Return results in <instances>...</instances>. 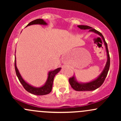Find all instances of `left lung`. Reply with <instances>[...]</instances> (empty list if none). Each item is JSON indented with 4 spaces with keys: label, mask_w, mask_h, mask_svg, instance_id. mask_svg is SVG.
<instances>
[{
    "label": "left lung",
    "mask_w": 121,
    "mask_h": 121,
    "mask_svg": "<svg viewBox=\"0 0 121 121\" xmlns=\"http://www.w3.org/2000/svg\"><path fill=\"white\" fill-rule=\"evenodd\" d=\"M78 28H80L81 30H89V31L93 32L95 33V34L99 35L102 37V39L104 40V44L105 45V47H106V52H107V56H108V61H107L106 66H105V68H104L103 72L100 74V76L98 77L97 79H95L94 81H92L90 82L85 83V84H81V83H79L75 80L74 77H70L69 78V82L70 84V86L73 89L76 91H94L96 89L98 88L102 85V84L104 83V81H105V78H106L107 74H108V71L109 70L110 68V56L109 53V51H108V45L107 43L105 41V39L101 32H99L98 30H95V29H93L92 27H89L87 26H77Z\"/></svg>",
    "instance_id": "left-lung-1"
}]
</instances>
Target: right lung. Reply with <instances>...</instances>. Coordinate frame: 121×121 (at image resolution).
<instances>
[{
    "mask_svg": "<svg viewBox=\"0 0 121 121\" xmlns=\"http://www.w3.org/2000/svg\"><path fill=\"white\" fill-rule=\"evenodd\" d=\"M32 24H43V25H46L47 23L44 22L43 19H36L32 22H30L27 26H30ZM15 72H16V74L17 75V77L18 79H19V81L22 84L24 88L27 91L30 93L33 94H35V95H46V94H49L51 91H52V86H53V82L54 77H55V75L60 70L61 68H59L55 69L54 70L49 72L48 73V77L47 79L46 83L43 86L40 87H35L30 86V85L27 84L26 81L22 78V76L19 73V70L16 67V57L15 58Z\"/></svg>",
    "mask_w": 121,
    "mask_h": 121,
    "instance_id": "obj_1",
    "label": "right lung"
}]
</instances>
